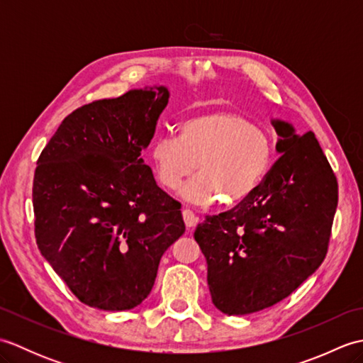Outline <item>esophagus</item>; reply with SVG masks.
Wrapping results in <instances>:
<instances>
[{
    "label": "esophagus",
    "instance_id": "34e87169",
    "mask_svg": "<svg viewBox=\"0 0 363 363\" xmlns=\"http://www.w3.org/2000/svg\"><path fill=\"white\" fill-rule=\"evenodd\" d=\"M182 218H184V223H186L187 229H191V228L196 226L198 218H196V215H195L194 212H191V211L184 209V211H182Z\"/></svg>",
    "mask_w": 363,
    "mask_h": 363
}]
</instances>
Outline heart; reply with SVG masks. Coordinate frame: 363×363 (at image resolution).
<instances>
[{
  "label": "heart",
  "mask_w": 363,
  "mask_h": 363,
  "mask_svg": "<svg viewBox=\"0 0 363 363\" xmlns=\"http://www.w3.org/2000/svg\"><path fill=\"white\" fill-rule=\"evenodd\" d=\"M274 143L268 130L229 111L196 113L182 120L174 137L151 145L150 159L157 181L177 190L198 168L199 174L182 189L190 203L203 204L225 196V203L250 196L268 173Z\"/></svg>",
  "instance_id": "obj_1"
}]
</instances>
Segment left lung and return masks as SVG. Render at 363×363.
<instances>
[{"mask_svg":"<svg viewBox=\"0 0 363 363\" xmlns=\"http://www.w3.org/2000/svg\"><path fill=\"white\" fill-rule=\"evenodd\" d=\"M276 160L234 209L207 215L195 240L207 262L212 303L226 315L264 311L317 272L338 203V186L313 133L272 120Z\"/></svg>","mask_w":363,"mask_h":363,"instance_id":"obj_1","label":"left lung"}]
</instances>
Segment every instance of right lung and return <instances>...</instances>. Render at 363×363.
<instances>
[{
	"instance_id": "obj_1",
	"label": "right lung",
	"mask_w": 363,
	"mask_h": 363,
	"mask_svg": "<svg viewBox=\"0 0 363 363\" xmlns=\"http://www.w3.org/2000/svg\"><path fill=\"white\" fill-rule=\"evenodd\" d=\"M168 98L156 84L82 106L37 160V246L81 303L95 309L140 304L162 254L186 230L181 204L140 157Z\"/></svg>"
}]
</instances>
